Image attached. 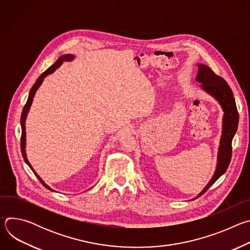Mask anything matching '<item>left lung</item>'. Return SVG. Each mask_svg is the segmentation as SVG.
Returning <instances> with one entry per match:
<instances>
[{
    "instance_id": "left-lung-1",
    "label": "left lung",
    "mask_w": 250,
    "mask_h": 250,
    "mask_svg": "<svg viewBox=\"0 0 250 250\" xmlns=\"http://www.w3.org/2000/svg\"><path fill=\"white\" fill-rule=\"evenodd\" d=\"M198 67L199 70L196 81L202 83L201 87L203 90L217 99L222 105L225 115L223 119V133L218 153L217 169L210 181L197 196V198L202 196L227 171L232 153L231 141L238 125V112L230 87L224 78L217 75L207 65L199 64Z\"/></svg>"
}]
</instances>
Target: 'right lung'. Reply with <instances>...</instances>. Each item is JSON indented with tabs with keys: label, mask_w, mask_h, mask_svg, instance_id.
<instances>
[{
	"label": "right lung",
	"mask_w": 250,
	"mask_h": 250,
	"mask_svg": "<svg viewBox=\"0 0 250 250\" xmlns=\"http://www.w3.org/2000/svg\"><path fill=\"white\" fill-rule=\"evenodd\" d=\"M74 58V55H71V54H66V55H62V56H60L59 58H58V60L52 65V66H50L46 71H44V72L38 78V80L35 81V83L33 84V86H32V88L30 89V92H29V95H28V98H27V101H26V103H25V104H24V106H23V109H22V113H21V154H22V157H23V159H24V161H25V163L29 166V168L33 171V173H34V175L37 176L38 178H39V180L42 182V184L45 187V188H47L48 190H51V191H54L53 189H51L49 186H47L44 182H43V180L42 179V178L35 173V171L33 170V168L31 167V165H30V163L28 162V160H27V158H26V154H25V119H26V116H27V113H28V111H29V108H30V105H31V103H32V100H33V97H34V94H35V92H37V90L39 89V87L42 85V81H43V79L47 76V75H49V74H51L52 72H54V71L63 63V62H66V61H70V60H72Z\"/></svg>",
	"instance_id": "obj_1"
}]
</instances>
